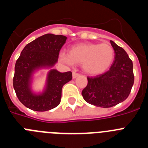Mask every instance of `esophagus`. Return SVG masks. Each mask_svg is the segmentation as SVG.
Segmentation results:
<instances>
[{
  "label": "esophagus",
  "instance_id": "1",
  "mask_svg": "<svg viewBox=\"0 0 148 148\" xmlns=\"http://www.w3.org/2000/svg\"><path fill=\"white\" fill-rule=\"evenodd\" d=\"M79 75H80V74H78V73H77L76 72H75V71L73 72V78H77V77L79 76Z\"/></svg>",
  "mask_w": 148,
  "mask_h": 148
}]
</instances>
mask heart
Listing matches in <instances>:
<instances>
[{"instance_id": "obj_1", "label": "heart", "mask_w": 148, "mask_h": 148, "mask_svg": "<svg viewBox=\"0 0 148 148\" xmlns=\"http://www.w3.org/2000/svg\"><path fill=\"white\" fill-rule=\"evenodd\" d=\"M115 52L109 44H79L70 48L67 53L61 52L59 58L68 65L82 64L84 70L91 75L104 73L113 63Z\"/></svg>"}]
</instances>
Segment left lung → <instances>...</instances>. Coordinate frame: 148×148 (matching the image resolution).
Returning a JSON list of instances; mask_svg holds the SVG:
<instances>
[{
    "label": "left lung",
    "instance_id": "1",
    "mask_svg": "<svg viewBox=\"0 0 148 148\" xmlns=\"http://www.w3.org/2000/svg\"><path fill=\"white\" fill-rule=\"evenodd\" d=\"M114 61L108 72L95 77H87V85L82 90L87 103L108 108L122 102L130 94L134 83L133 62L127 53L113 40Z\"/></svg>",
    "mask_w": 148,
    "mask_h": 148
}]
</instances>
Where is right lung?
<instances>
[{
    "label": "right lung",
    "instance_id": "right-lung-1",
    "mask_svg": "<svg viewBox=\"0 0 148 148\" xmlns=\"http://www.w3.org/2000/svg\"><path fill=\"white\" fill-rule=\"evenodd\" d=\"M67 38L46 34L25 46L15 66L13 87L19 101L27 108L38 112L56 108L61 102V90L72 80V73L51 69L58 62V55ZM40 69H50L44 90L35 94L32 90L33 74Z\"/></svg>",
    "mask_w": 148,
    "mask_h": 148
}]
</instances>
